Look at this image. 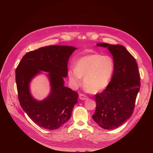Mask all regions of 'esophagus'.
Instances as JSON below:
<instances>
[{"label":"esophagus","mask_w":153,"mask_h":153,"mask_svg":"<svg viewBox=\"0 0 153 153\" xmlns=\"http://www.w3.org/2000/svg\"><path fill=\"white\" fill-rule=\"evenodd\" d=\"M79 98L81 100H85L87 99V96L85 95L84 94H79Z\"/></svg>","instance_id":"esophagus-1"}]
</instances>
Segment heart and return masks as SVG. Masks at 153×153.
<instances>
[{
	"label": "heart",
	"instance_id": "heart-1",
	"mask_svg": "<svg viewBox=\"0 0 153 153\" xmlns=\"http://www.w3.org/2000/svg\"><path fill=\"white\" fill-rule=\"evenodd\" d=\"M114 66L111 56L93 54L79 59L75 65V70H69L68 74L74 87L80 86L82 78H84L86 90L96 93L106 88L113 76Z\"/></svg>",
	"mask_w": 153,
	"mask_h": 153
}]
</instances>
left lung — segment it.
I'll use <instances>...</instances> for the list:
<instances>
[{"mask_svg": "<svg viewBox=\"0 0 153 153\" xmlns=\"http://www.w3.org/2000/svg\"><path fill=\"white\" fill-rule=\"evenodd\" d=\"M113 56L114 71L111 82L102 93L96 94L93 120L102 128L114 129L132 115L140 90V74L135 58L122 45L100 43Z\"/></svg>", "mask_w": 153, "mask_h": 153, "instance_id": "8db88e82", "label": "left lung"}]
</instances>
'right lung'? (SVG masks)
Here are the masks:
<instances>
[{
    "label": "right lung",
    "mask_w": 153,
    "mask_h": 153,
    "mask_svg": "<svg viewBox=\"0 0 153 153\" xmlns=\"http://www.w3.org/2000/svg\"><path fill=\"white\" fill-rule=\"evenodd\" d=\"M76 48L50 45L26 53L16 70L18 99L28 117L39 126L49 130L61 127L71 117L77 102L78 93L65 86L63 77L68 75L69 57ZM40 71L49 73L52 92L39 102L31 96L29 84Z\"/></svg>",
    "instance_id": "obj_1"
}]
</instances>
